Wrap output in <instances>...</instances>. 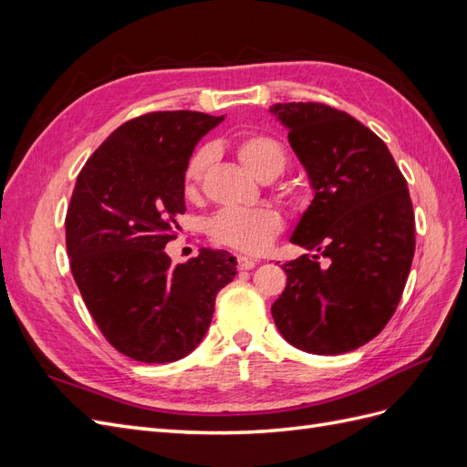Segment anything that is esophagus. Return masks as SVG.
Here are the masks:
<instances>
[{
    "instance_id": "34e87169",
    "label": "esophagus",
    "mask_w": 467,
    "mask_h": 467,
    "mask_svg": "<svg viewBox=\"0 0 467 467\" xmlns=\"http://www.w3.org/2000/svg\"><path fill=\"white\" fill-rule=\"evenodd\" d=\"M255 265H257V259H251V257H245V255L237 257L239 271H249V268H253Z\"/></svg>"
}]
</instances>
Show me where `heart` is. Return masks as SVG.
Listing matches in <instances>:
<instances>
[{
    "label": "heart",
    "instance_id": "obj_1",
    "mask_svg": "<svg viewBox=\"0 0 467 467\" xmlns=\"http://www.w3.org/2000/svg\"><path fill=\"white\" fill-rule=\"evenodd\" d=\"M235 153L251 175L261 181L278 177L288 163V155L275 136L263 132H249L235 140ZM210 165V148L196 150L187 161L182 173V192L194 201L201 192L204 175ZM286 201L294 208H302L304 199L294 191L286 192ZM282 232V216L271 206L225 208L208 222V235L222 247L244 253H261L273 244Z\"/></svg>",
    "mask_w": 467,
    "mask_h": 467
}]
</instances>
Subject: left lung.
I'll list each match as a JSON object with an SVG mask.
<instances>
[{
    "instance_id": "left-lung-1",
    "label": "left lung",
    "mask_w": 467,
    "mask_h": 467,
    "mask_svg": "<svg viewBox=\"0 0 467 467\" xmlns=\"http://www.w3.org/2000/svg\"><path fill=\"white\" fill-rule=\"evenodd\" d=\"M271 112L316 192L290 237L312 253L282 265L273 319L292 347L343 355L372 341L401 300L415 255L407 181L381 138L347 112L323 103Z\"/></svg>"
}]
</instances>
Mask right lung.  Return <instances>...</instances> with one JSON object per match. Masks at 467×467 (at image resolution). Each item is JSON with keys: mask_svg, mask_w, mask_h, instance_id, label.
<instances>
[{"mask_svg": "<svg viewBox=\"0 0 467 467\" xmlns=\"http://www.w3.org/2000/svg\"><path fill=\"white\" fill-rule=\"evenodd\" d=\"M223 117L158 110L112 132L83 165L66 214L69 266L91 317L124 357L175 362L208 331L216 294L235 276L228 251L171 265L165 245L185 214L182 173Z\"/></svg>", "mask_w": 467, "mask_h": 467, "instance_id": "obj_1", "label": "right lung"}]
</instances>
